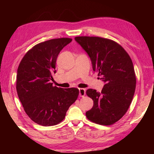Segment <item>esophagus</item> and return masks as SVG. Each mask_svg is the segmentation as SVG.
I'll list each match as a JSON object with an SVG mask.
<instances>
[{
  "mask_svg": "<svg viewBox=\"0 0 154 154\" xmlns=\"http://www.w3.org/2000/svg\"><path fill=\"white\" fill-rule=\"evenodd\" d=\"M79 95H80V97H84L85 95V90L84 89V88H80Z\"/></svg>",
  "mask_w": 154,
  "mask_h": 154,
  "instance_id": "34e87169",
  "label": "esophagus"
}]
</instances>
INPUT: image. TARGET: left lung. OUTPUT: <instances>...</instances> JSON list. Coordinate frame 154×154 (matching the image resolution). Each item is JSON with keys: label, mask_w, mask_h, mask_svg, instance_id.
Listing matches in <instances>:
<instances>
[{"label": "left lung", "mask_w": 154, "mask_h": 154, "mask_svg": "<svg viewBox=\"0 0 154 154\" xmlns=\"http://www.w3.org/2000/svg\"><path fill=\"white\" fill-rule=\"evenodd\" d=\"M75 41L87 52L92 69L105 84L102 92L88 89L93 106L85 113L88 120L103 125H112L127 112L136 88L131 58L121 45L100 37L78 36Z\"/></svg>", "instance_id": "1"}]
</instances>
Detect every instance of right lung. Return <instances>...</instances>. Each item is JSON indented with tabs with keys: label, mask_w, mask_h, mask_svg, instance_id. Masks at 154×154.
Segmentation results:
<instances>
[{
	"label": "right lung",
	"mask_w": 154,
	"mask_h": 154,
	"mask_svg": "<svg viewBox=\"0 0 154 154\" xmlns=\"http://www.w3.org/2000/svg\"><path fill=\"white\" fill-rule=\"evenodd\" d=\"M71 38L51 39L35 45L21 61L17 92L25 112L33 122L52 126L62 121L79 94L77 88H61L50 83L58 54Z\"/></svg>",
	"instance_id": "1"
}]
</instances>
